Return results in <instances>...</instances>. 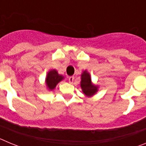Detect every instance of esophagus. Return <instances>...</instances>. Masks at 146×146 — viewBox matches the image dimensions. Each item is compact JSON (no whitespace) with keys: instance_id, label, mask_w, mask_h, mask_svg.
I'll return each mask as SVG.
<instances>
[{"instance_id":"34e87169","label":"esophagus","mask_w":146,"mask_h":146,"mask_svg":"<svg viewBox=\"0 0 146 146\" xmlns=\"http://www.w3.org/2000/svg\"><path fill=\"white\" fill-rule=\"evenodd\" d=\"M74 77H73V76L69 77V82H70V83H72V82H74Z\"/></svg>"}]
</instances>
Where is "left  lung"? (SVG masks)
I'll return each mask as SVG.
<instances>
[{"label":"left lung","instance_id":"8db88e82","mask_svg":"<svg viewBox=\"0 0 146 146\" xmlns=\"http://www.w3.org/2000/svg\"><path fill=\"white\" fill-rule=\"evenodd\" d=\"M80 86L82 88V92L87 96H91L98 91V87L92 84L90 74L87 71H84L81 75Z\"/></svg>","mask_w":146,"mask_h":146}]
</instances>
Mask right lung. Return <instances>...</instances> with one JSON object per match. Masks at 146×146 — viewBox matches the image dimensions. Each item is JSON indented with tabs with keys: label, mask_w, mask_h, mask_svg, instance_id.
I'll use <instances>...</instances> for the list:
<instances>
[{
	"label": "right lung",
	"mask_w": 146,
	"mask_h": 146,
	"mask_svg": "<svg viewBox=\"0 0 146 146\" xmlns=\"http://www.w3.org/2000/svg\"><path fill=\"white\" fill-rule=\"evenodd\" d=\"M64 79V77L58 74L57 71L53 69L47 73V78H46V85L49 90H53L56 85L60 81Z\"/></svg>",
	"instance_id": "right-lung-1"
}]
</instances>
